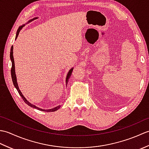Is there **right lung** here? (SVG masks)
Listing matches in <instances>:
<instances>
[{
    "instance_id": "1",
    "label": "right lung",
    "mask_w": 149,
    "mask_h": 149,
    "mask_svg": "<svg viewBox=\"0 0 149 149\" xmlns=\"http://www.w3.org/2000/svg\"><path fill=\"white\" fill-rule=\"evenodd\" d=\"M24 26H20L18 27V29L17 30V35H16V39L17 38V37L18 36V34H19V32H20L21 29L22 28V27H23ZM13 46H11V52H10V58H11V62H12V66H11V78H12V81H13V84L15 87L16 88V89L17 90L18 93L20 94V95L21 96V97L22 98V99H23V100L25 102H26L28 106H29L31 107H33V108H35L36 109H38V110H40V111H46V112H53V111H56L58 110L60 107H61V106H57L56 107H54V108L53 109H40L39 108V107H36V106L33 105V104L30 103L29 102H28V100H27L26 99V98L24 97V96L22 95V92L20 91V90H19V88H18V84H17V77H16V74H15V61H14V58H13ZM72 71H73V68H72L70 70L68 73L67 74V77H66V84L68 83V79L70 77L71 75H72Z\"/></svg>"
}]
</instances>
